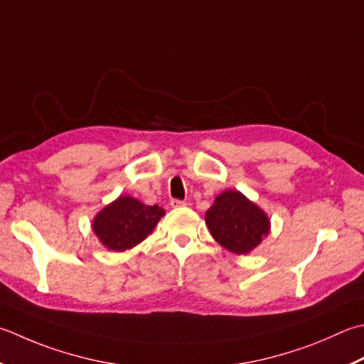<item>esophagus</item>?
Segmentation results:
<instances>
[{
    "instance_id": "1",
    "label": "esophagus",
    "mask_w": 364,
    "mask_h": 364,
    "mask_svg": "<svg viewBox=\"0 0 364 364\" xmlns=\"http://www.w3.org/2000/svg\"><path fill=\"white\" fill-rule=\"evenodd\" d=\"M170 205H172V208H181V206L186 205V202L178 200V198H173V200H170Z\"/></svg>"
}]
</instances>
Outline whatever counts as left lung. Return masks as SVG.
<instances>
[{
    "label": "left lung",
    "mask_w": 364,
    "mask_h": 364,
    "mask_svg": "<svg viewBox=\"0 0 364 364\" xmlns=\"http://www.w3.org/2000/svg\"><path fill=\"white\" fill-rule=\"evenodd\" d=\"M205 223L218 243L233 254H247L269 233L267 213L240 191H224L205 213Z\"/></svg>",
    "instance_id": "8db88e82"
}]
</instances>
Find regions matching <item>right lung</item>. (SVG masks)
Listing matches in <instances>:
<instances>
[{
	"label": "right lung",
	"instance_id": "add662e5",
	"mask_svg": "<svg viewBox=\"0 0 364 364\" xmlns=\"http://www.w3.org/2000/svg\"><path fill=\"white\" fill-rule=\"evenodd\" d=\"M166 215L158 205H145L131 196H119L92 219V232L110 251L123 252L141 243Z\"/></svg>",
	"mask_w": 364,
	"mask_h": 364
}]
</instances>
